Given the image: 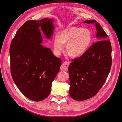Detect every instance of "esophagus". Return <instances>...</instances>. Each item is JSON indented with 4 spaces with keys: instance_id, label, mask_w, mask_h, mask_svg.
<instances>
[{
    "instance_id": "1",
    "label": "esophagus",
    "mask_w": 122,
    "mask_h": 122,
    "mask_svg": "<svg viewBox=\"0 0 122 122\" xmlns=\"http://www.w3.org/2000/svg\"><path fill=\"white\" fill-rule=\"evenodd\" d=\"M69 62H67V61H65L64 62L61 66V68L60 70L61 71H66L68 69V67L69 66Z\"/></svg>"
}]
</instances>
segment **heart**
Listing matches in <instances>:
<instances>
[{
    "label": "heart",
    "instance_id": "obj_1",
    "mask_svg": "<svg viewBox=\"0 0 122 122\" xmlns=\"http://www.w3.org/2000/svg\"><path fill=\"white\" fill-rule=\"evenodd\" d=\"M91 31L87 29L72 27L66 29L59 33L54 40V50L59 55L64 46L67 43L66 50L72 57H78L84 54L88 49L92 41Z\"/></svg>",
    "mask_w": 122,
    "mask_h": 122
}]
</instances>
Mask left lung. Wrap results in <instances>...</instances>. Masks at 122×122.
Wrapping results in <instances>:
<instances>
[{"label":"left lung","instance_id":"1","mask_svg":"<svg viewBox=\"0 0 122 122\" xmlns=\"http://www.w3.org/2000/svg\"><path fill=\"white\" fill-rule=\"evenodd\" d=\"M85 23L95 25L99 41L93 43L86 52L72 60L68 68L71 97L78 101L92 97L103 86L112 65V47L107 35L95 20Z\"/></svg>","mask_w":122,"mask_h":122}]
</instances>
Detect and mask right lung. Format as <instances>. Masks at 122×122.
<instances>
[{"label":"right lung","mask_w":122,"mask_h":122,"mask_svg":"<svg viewBox=\"0 0 122 122\" xmlns=\"http://www.w3.org/2000/svg\"><path fill=\"white\" fill-rule=\"evenodd\" d=\"M54 28L52 19L29 20L19 28L11 42L12 79L20 92L31 100L40 101L48 97L60 70L61 60L41 45L40 30L50 38Z\"/></svg>","instance_id":"obj_1"}]
</instances>
